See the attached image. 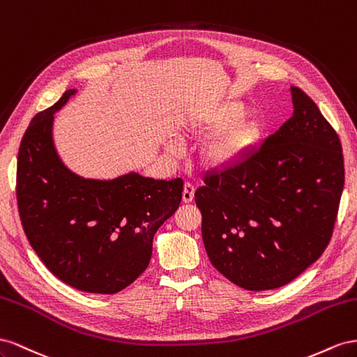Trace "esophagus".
Segmentation results:
<instances>
[{"instance_id": "obj_1", "label": "esophagus", "mask_w": 357, "mask_h": 357, "mask_svg": "<svg viewBox=\"0 0 357 357\" xmlns=\"http://www.w3.org/2000/svg\"><path fill=\"white\" fill-rule=\"evenodd\" d=\"M195 185L190 184V182H185L184 184V191H182V200L185 203H190L192 199H195Z\"/></svg>"}]
</instances>
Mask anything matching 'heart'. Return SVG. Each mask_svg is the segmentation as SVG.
Instances as JSON below:
<instances>
[{
  "label": "heart",
  "instance_id": "b5f03b06",
  "mask_svg": "<svg viewBox=\"0 0 357 357\" xmlns=\"http://www.w3.org/2000/svg\"><path fill=\"white\" fill-rule=\"evenodd\" d=\"M247 106L238 100L224 101L206 115L190 121L191 131L213 133L202 149L203 166L212 170H226L245 161L259 148L264 136V126L259 118H245ZM181 146L170 140L167 151L176 154Z\"/></svg>",
  "mask_w": 357,
  "mask_h": 357
}]
</instances>
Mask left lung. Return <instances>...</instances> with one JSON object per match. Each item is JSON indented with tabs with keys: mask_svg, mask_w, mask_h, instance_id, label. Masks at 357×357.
Instances as JSON below:
<instances>
[{
	"mask_svg": "<svg viewBox=\"0 0 357 357\" xmlns=\"http://www.w3.org/2000/svg\"><path fill=\"white\" fill-rule=\"evenodd\" d=\"M290 91L291 118L195 192L211 263L251 291L286 286L321 256L344 188L337 131L301 88Z\"/></svg>",
	"mask_w": 357,
	"mask_h": 357,
	"instance_id": "1",
	"label": "left lung"
}]
</instances>
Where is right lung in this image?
<instances>
[{
  "mask_svg": "<svg viewBox=\"0 0 357 357\" xmlns=\"http://www.w3.org/2000/svg\"><path fill=\"white\" fill-rule=\"evenodd\" d=\"M76 89L37 114L17 154L19 217L46 268L68 286L114 294L128 287L151 260L152 239L179 208L184 182L136 172L89 179L71 172L54 145V115Z\"/></svg>",
  "mask_w": 357,
  "mask_h": 357,
  "instance_id": "1",
  "label": "right lung"
}]
</instances>
